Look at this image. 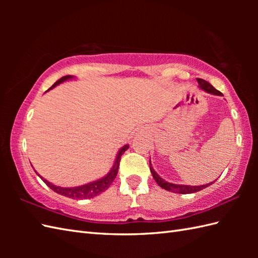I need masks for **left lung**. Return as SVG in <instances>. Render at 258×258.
Wrapping results in <instances>:
<instances>
[{
	"label": "left lung",
	"mask_w": 258,
	"mask_h": 258,
	"mask_svg": "<svg viewBox=\"0 0 258 258\" xmlns=\"http://www.w3.org/2000/svg\"><path fill=\"white\" fill-rule=\"evenodd\" d=\"M196 80H197V82H199L200 89H202L203 91H205L206 93H208V94L223 96L222 93L220 91H217L216 89H214V87L210 83H208L207 81L203 80V79H196ZM150 169H151V173L153 175V177H154V179H155V182L158 185H160L162 188L166 189L168 191H172V193H177V194H191V193H196V191H200L202 189H204V188L207 187V186H210V185H212L214 183V182H212V183L200 185V186H191V185H183V184L169 183V182H167V180L162 178L160 175H158L154 171V168H153L152 164H151V160H150Z\"/></svg>",
	"instance_id": "left-lung-1"
}]
</instances>
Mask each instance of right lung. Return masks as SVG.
<instances>
[{"label": "right lung", "mask_w": 258, "mask_h": 258, "mask_svg": "<svg viewBox=\"0 0 258 258\" xmlns=\"http://www.w3.org/2000/svg\"><path fill=\"white\" fill-rule=\"evenodd\" d=\"M74 79L75 78L73 75L63 76V78H61L58 81H56L55 83H54L47 91L54 89V87L57 86L58 84L63 83V82H65V81H70V80H74ZM128 146H130L128 144H126L123 147H120L118 153H117V155H116V158H115L113 167L111 168V171H109L105 175V176H103L102 178H98L96 180H93V182L84 184V185L75 186V187H62V186H56V185H54V184L48 182V180H46L45 178H43L42 176H40V174H38L36 171H35V173L42 178L43 182H44L48 186V187L53 189L54 191H55V193H57L59 195L67 196V197H70V199H73V200L93 199V197L100 195L101 193H103L104 190H106L109 187V186H111V184L113 183V180L115 179V177H116L117 172H118L120 156H122L125 153V151L128 149Z\"/></svg>", "instance_id": "1"}]
</instances>
